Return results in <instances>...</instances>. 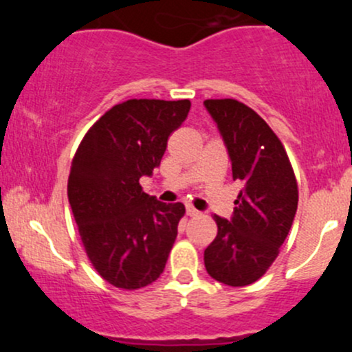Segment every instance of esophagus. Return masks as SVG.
I'll list each match as a JSON object with an SVG mask.
<instances>
[{
	"mask_svg": "<svg viewBox=\"0 0 352 352\" xmlns=\"http://www.w3.org/2000/svg\"><path fill=\"white\" fill-rule=\"evenodd\" d=\"M187 215L188 217H200L199 210H195L193 207H187Z\"/></svg>",
	"mask_w": 352,
	"mask_h": 352,
	"instance_id": "1",
	"label": "esophagus"
}]
</instances>
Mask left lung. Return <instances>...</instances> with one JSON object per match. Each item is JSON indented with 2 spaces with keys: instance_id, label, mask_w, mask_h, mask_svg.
I'll use <instances>...</instances> for the list:
<instances>
[{
  "instance_id": "8db88e82",
  "label": "left lung",
  "mask_w": 352,
  "mask_h": 352,
  "mask_svg": "<svg viewBox=\"0 0 352 352\" xmlns=\"http://www.w3.org/2000/svg\"><path fill=\"white\" fill-rule=\"evenodd\" d=\"M232 160L233 180L243 182L232 220L218 215L217 236L204 254L213 280L246 286L276 260L298 208V182L281 140L253 109L235 99H207Z\"/></svg>"
}]
</instances>
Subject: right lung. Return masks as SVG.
<instances>
[{
  "mask_svg": "<svg viewBox=\"0 0 352 352\" xmlns=\"http://www.w3.org/2000/svg\"><path fill=\"white\" fill-rule=\"evenodd\" d=\"M188 111V99L125 100L89 129L72 159L67 199L80 240L116 288H144L167 263L185 207L157 201L139 179L159 167Z\"/></svg>",
  "mask_w": 352,
  "mask_h": 352,
  "instance_id": "1",
  "label": "right lung"
}]
</instances>
